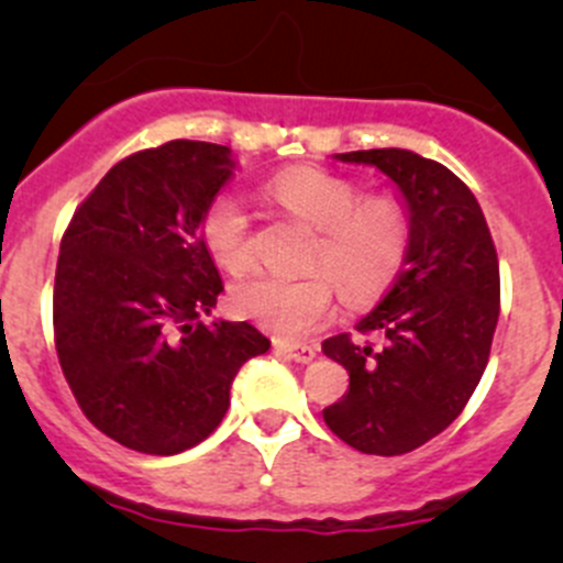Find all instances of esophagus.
I'll use <instances>...</instances> for the list:
<instances>
[{
	"mask_svg": "<svg viewBox=\"0 0 563 563\" xmlns=\"http://www.w3.org/2000/svg\"><path fill=\"white\" fill-rule=\"evenodd\" d=\"M275 349L280 354H286L288 360L299 362V365H310L316 360V349L313 345H291V343H275Z\"/></svg>",
	"mask_w": 563,
	"mask_h": 563,
	"instance_id": "1",
	"label": "esophagus"
}]
</instances>
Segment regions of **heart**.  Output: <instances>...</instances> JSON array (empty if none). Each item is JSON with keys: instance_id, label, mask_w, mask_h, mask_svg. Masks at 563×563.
<instances>
[{"instance_id": "b5f03b06", "label": "heart", "mask_w": 563, "mask_h": 563, "mask_svg": "<svg viewBox=\"0 0 563 563\" xmlns=\"http://www.w3.org/2000/svg\"><path fill=\"white\" fill-rule=\"evenodd\" d=\"M269 196L286 212L313 225L308 275H255L231 291L236 316L283 340H299L327 321L334 283L354 302L376 297L395 280L411 242L406 207L389 196H362L351 179L297 166L269 181ZM201 236L214 264L236 275L253 264V220L240 192L209 201Z\"/></svg>"}]
</instances>
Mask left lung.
Instances as JSON below:
<instances>
[{
	"label": "left lung",
	"instance_id": "8db88e82",
	"mask_svg": "<svg viewBox=\"0 0 563 563\" xmlns=\"http://www.w3.org/2000/svg\"><path fill=\"white\" fill-rule=\"evenodd\" d=\"M387 174L408 207L411 242L395 286L323 354L349 391L323 408L327 428L365 455H406L450 428L474 395L501 310L498 255L474 192L441 163L408 150L338 155Z\"/></svg>",
	"mask_w": 563,
	"mask_h": 563
}]
</instances>
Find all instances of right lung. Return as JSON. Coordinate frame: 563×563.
Masks as SVG:
<instances>
[{
    "instance_id": "1",
    "label": "right lung",
    "mask_w": 563,
    "mask_h": 563,
    "mask_svg": "<svg viewBox=\"0 0 563 563\" xmlns=\"http://www.w3.org/2000/svg\"><path fill=\"white\" fill-rule=\"evenodd\" d=\"M231 150L168 141L124 157L73 214L54 280V343L84 417L144 455L201 444L234 376L269 340L247 321H201L223 280L201 236L231 179Z\"/></svg>"
}]
</instances>
